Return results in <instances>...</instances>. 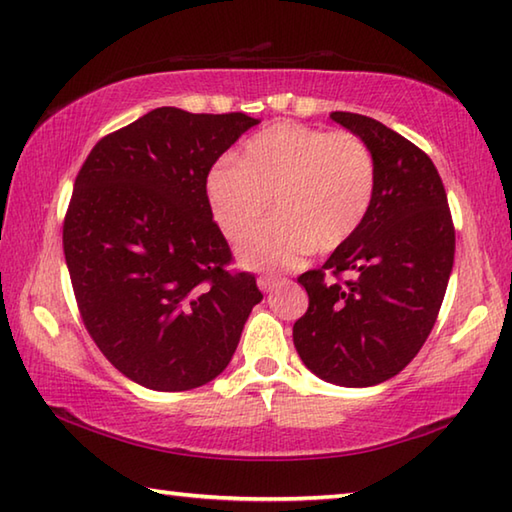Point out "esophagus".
<instances>
[{
	"label": "esophagus",
	"mask_w": 512,
	"mask_h": 512,
	"mask_svg": "<svg viewBox=\"0 0 512 512\" xmlns=\"http://www.w3.org/2000/svg\"><path fill=\"white\" fill-rule=\"evenodd\" d=\"M282 282V277L280 275H262L257 280V284H259V288H262L264 293H271L273 288Z\"/></svg>",
	"instance_id": "1"
}]
</instances>
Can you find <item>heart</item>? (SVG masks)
Listing matches in <instances>:
<instances>
[{
    "label": "heart",
    "mask_w": 512,
    "mask_h": 512,
    "mask_svg": "<svg viewBox=\"0 0 512 512\" xmlns=\"http://www.w3.org/2000/svg\"><path fill=\"white\" fill-rule=\"evenodd\" d=\"M376 197V159L360 136L342 129L277 123L246 141L237 163L208 174L212 215L250 268L288 266L309 250L331 253L356 235Z\"/></svg>",
    "instance_id": "obj_1"
}]
</instances>
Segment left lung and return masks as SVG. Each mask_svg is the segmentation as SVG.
Returning <instances> with one entry per match:
<instances>
[{"label":"left lung","mask_w":512,"mask_h":512,"mask_svg":"<svg viewBox=\"0 0 512 512\" xmlns=\"http://www.w3.org/2000/svg\"><path fill=\"white\" fill-rule=\"evenodd\" d=\"M331 118L374 154L376 197L356 235L297 277L309 309L293 324V342L315 376L369 387L410 365L430 336L452 273L454 224L421 147L369 116Z\"/></svg>","instance_id":"8db88e82"}]
</instances>
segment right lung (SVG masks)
I'll return each mask as SVG.
<instances>
[{
  "mask_svg": "<svg viewBox=\"0 0 512 512\" xmlns=\"http://www.w3.org/2000/svg\"><path fill=\"white\" fill-rule=\"evenodd\" d=\"M244 111L159 107L102 136L82 163L62 246L91 340L129 380L185 392L228 367L262 291L235 271L208 174L257 125Z\"/></svg>",
  "mask_w": 512,
  "mask_h": 512,
  "instance_id": "1",
  "label": "right lung"
}]
</instances>
